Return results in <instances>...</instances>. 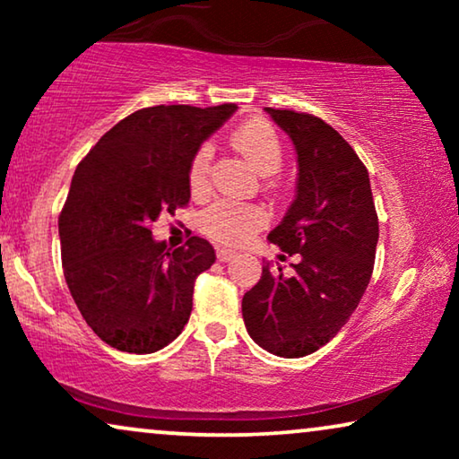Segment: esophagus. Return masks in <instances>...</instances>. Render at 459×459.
<instances>
[{
  "mask_svg": "<svg viewBox=\"0 0 459 459\" xmlns=\"http://www.w3.org/2000/svg\"><path fill=\"white\" fill-rule=\"evenodd\" d=\"M234 256H238V253H236V250H231V248H219L217 250V259L221 263H228V261L234 259Z\"/></svg>",
  "mask_w": 459,
  "mask_h": 459,
  "instance_id": "obj_1",
  "label": "esophagus"
}]
</instances>
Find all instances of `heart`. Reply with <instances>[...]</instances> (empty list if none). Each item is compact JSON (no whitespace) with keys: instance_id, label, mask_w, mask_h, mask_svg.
<instances>
[{"instance_id":"heart-1","label":"heart","mask_w":459,"mask_h":459,"mask_svg":"<svg viewBox=\"0 0 459 459\" xmlns=\"http://www.w3.org/2000/svg\"><path fill=\"white\" fill-rule=\"evenodd\" d=\"M231 146L256 173L272 175L281 167L284 148L275 129L267 121H248L231 134ZM212 150L209 143L198 148L190 162V187L194 194L209 190ZM269 221L267 211L253 203H215L203 212L200 225L206 236L225 244H244Z\"/></svg>"}]
</instances>
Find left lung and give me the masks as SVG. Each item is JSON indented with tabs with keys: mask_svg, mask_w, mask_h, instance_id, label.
<instances>
[{
	"mask_svg": "<svg viewBox=\"0 0 459 459\" xmlns=\"http://www.w3.org/2000/svg\"><path fill=\"white\" fill-rule=\"evenodd\" d=\"M297 150V198L267 236L299 255L292 275L263 265L244 294L242 317L253 341L278 357H305L349 322L372 278L378 215L368 169L322 118L265 108ZM284 259V256H281Z\"/></svg>",
	"mask_w": 459,
	"mask_h": 459,
	"instance_id": "left-lung-1",
	"label": "left lung"
}]
</instances>
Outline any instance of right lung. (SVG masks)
<instances>
[{
  "mask_svg": "<svg viewBox=\"0 0 459 459\" xmlns=\"http://www.w3.org/2000/svg\"><path fill=\"white\" fill-rule=\"evenodd\" d=\"M236 108H142L79 162L58 219L62 267L81 316L110 347L154 353L190 319L194 281L215 263V250L198 236L167 248L150 223L187 204L194 154Z\"/></svg>",
  "mask_w": 459,
  "mask_h": 459,
  "instance_id": "1",
  "label": "right lung"
}]
</instances>
